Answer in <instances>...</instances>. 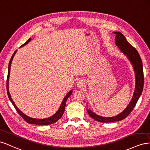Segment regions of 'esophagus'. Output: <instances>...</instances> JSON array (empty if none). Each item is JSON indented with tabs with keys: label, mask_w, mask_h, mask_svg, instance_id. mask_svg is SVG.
I'll return each instance as SVG.
<instances>
[{
	"label": "esophagus",
	"mask_w": 150,
	"mask_h": 150,
	"mask_svg": "<svg viewBox=\"0 0 150 150\" xmlns=\"http://www.w3.org/2000/svg\"><path fill=\"white\" fill-rule=\"evenodd\" d=\"M84 85L85 83L83 82V81L82 80H79L77 82H76V87L78 88H82L84 87Z\"/></svg>",
	"instance_id": "obj_1"
}]
</instances>
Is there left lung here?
Masks as SVG:
<instances>
[{"mask_svg": "<svg viewBox=\"0 0 150 150\" xmlns=\"http://www.w3.org/2000/svg\"><path fill=\"white\" fill-rule=\"evenodd\" d=\"M114 33L115 35V45L118 47L119 50L126 56L133 68L135 74V88L129 104L122 112L115 116L103 117L97 115L91 109H87L90 116L96 121L100 122H112L121 121L125 119L134 109L143 90L144 75L143 63L138 51L128 42L125 36L121 33L114 32Z\"/></svg>", "mask_w": 150, "mask_h": 150, "instance_id": "left-lung-1", "label": "left lung"}]
</instances>
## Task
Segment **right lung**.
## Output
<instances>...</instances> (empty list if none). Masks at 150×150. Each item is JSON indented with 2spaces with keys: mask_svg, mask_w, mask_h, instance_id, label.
I'll return each mask as SVG.
<instances>
[{
  "mask_svg": "<svg viewBox=\"0 0 150 150\" xmlns=\"http://www.w3.org/2000/svg\"><path fill=\"white\" fill-rule=\"evenodd\" d=\"M31 38H29V39L26 42H25L24 44H23L22 46H21L20 48H21V47H23V46H24L25 45H26L28 43H29L30 41H31ZM17 51H18V50H16L14 51V54H12V57L11 58V60L9 62V63H8V75H7V95H8V99H9V100L12 102V105H14L15 109L17 110V112H18V114L27 122H28L29 124H33V125H51V124H53V123L56 122L58 120V119H59L62 117L64 111H65V106H66V102H67V100L68 99V98L71 95L73 91H72V90H71V91L67 93V94L65 96V97H64L63 100H62V104H61L60 106H59L58 110L57 111L56 113L54 114L53 115H51V116H50V117L45 118V119H36V118L31 117L28 116V115H25V114H24L22 112V111H21L18 108V107L16 106V105L15 104L14 101L12 100V98H11V94L9 93V91H9V89H8V80H9L11 63H12V59L14 58V57L15 54L16 53Z\"/></svg>",
  "mask_w": 150,
  "mask_h": 150,
  "instance_id": "1",
  "label": "right lung"
}]
</instances>
